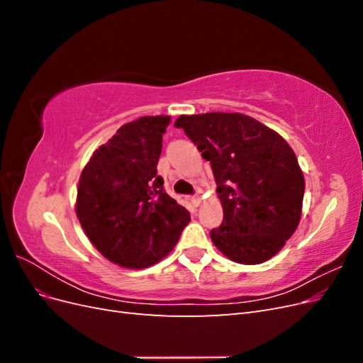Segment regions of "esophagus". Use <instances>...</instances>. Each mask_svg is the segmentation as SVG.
<instances>
[{
    "label": "esophagus",
    "instance_id": "34e87169",
    "mask_svg": "<svg viewBox=\"0 0 363 363\" xmlns=\"http://www.w3.org/2000/svg\"><path fill=\"white\" fill-rule=\"evenodd\" d=\"M191 201H192V204H194L195 207H199V206H200V203H201L200 195H194V196H191Z\"/></svg>",
    "mask_w": 363,
    "mask_h": 363
}]
</instances>
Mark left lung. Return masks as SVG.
Returning <instances> with one entry per match:
<instances>
[{"mask_svg": "<svg viewBox=\"0 0 363 363\" xmlns=\"http://www.w3.org/2000/svg\"><path fill=\"white\" fill-rule=\"evenodd\" d=\"M183 128L211 162L224 219L215 247L238 263L276 256L301 218L304 177L295 152L276 131L242 113L182 115Z\"/></svg>", "mask_w": 363, "mask_h": 363, "instance_id": "8db88e82", "label": "left lung"}]
</instances>
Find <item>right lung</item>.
I'll return each instance as SVG.
<instances>
[{
  "label": "right lung",
  "instance_id": "add662e5",
  "mask_svg": "<svg viewBox=\"0 0 363 363\" xmlns=\"http://www.w3.org/2000/svg\"><path fill=\"white\" fill-rule=\"evenodd\" d=\"M169 116H142L121 127L84 167L75 212L94 247L119 267L163 259L191 221L157 174Z\"/></svg>",
  "mask_w": 363,
  "mask_h": 363
}]
</instances>
